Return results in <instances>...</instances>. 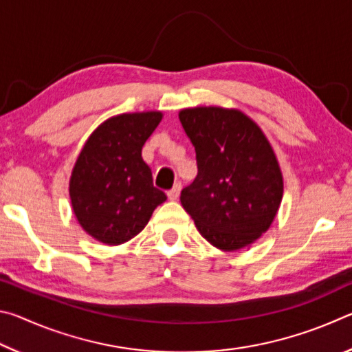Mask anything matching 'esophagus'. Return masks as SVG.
Wrapping results in <instances>:
<instances>
[{"label": "esophagus", "mask_w": 352, "mask_h": 352, "mask_svg": "<svg viewBox=\"0 0 352 352\" xmlns=\"http://www.w3.org/2000/svg\"><path fill=\"white\" fill-rule=\"evenodd\" d=\"M180 190H182V183H175L174 188L168 190L169 200H177L178 195H180Z\"/></svg>", "instance_id": "34e87169"}]
</instances>
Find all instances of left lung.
<instances>
[{"instance_id": "1", "label": "left lung", "mask_w": 352, "mask_h": 352, "mask_svg": "<svg viewBox=\"0 0 352 352\" xmlns=\"http://www.w3.org/2000/svg\"><path fill=\"white\" fill-rule=\"evenodd\" d=\"M178 118L197 160V177L182 190L183 208L214 247L250 245L269 230L283 199L270 142L239 110L197 107Z\"/></svg>"}]
</instances>
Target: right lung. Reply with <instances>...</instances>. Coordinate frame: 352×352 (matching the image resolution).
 <instances>
[{
  "instance_id": "add662e5",
  "label": "right lung",
  "mask_w": 352,
  "mask_h": 352,
  "mask_svg": "<svg viewBox=\"0 0 352 352\" xmlns=\"http://www.w3.org/2000/svg\"><path fill=\"white\" fill-rule=\"evenodd\" d=\"M160 111L107 119L83 146L69 180L71 205L88 234L107 245L132 239L168 199L153 186L141 151L162 121Z\"/></svg>"
}]
</instances>
